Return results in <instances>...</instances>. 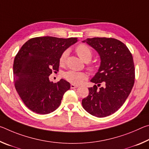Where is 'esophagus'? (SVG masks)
<instances>
[{
  "mask_svg": "<svg viewBox=\"0 0 149 149\" xmlns=\"http://www.w3.org/2000/svg\"><path fill=\"white\" fill-rule=\"evenodd\" d=\"M70 87H71L72 89H74V88H77L78 87H79V85H75V84H72L71 85H70Z\"/></svg>",
  "mask_w": 149,
  "mask_h": 149,
  "instance_id": "esophagus-1",
  "label": "esophagus"
}]
</instances>
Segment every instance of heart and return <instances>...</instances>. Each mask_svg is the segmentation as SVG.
<instances>
[{
  "instance_id": "b5f03b06",
  "label": "heart",
  "mask_w": 149,
  "mask_h": 149,
  "mask_svg": "<svg viewBox=\"0 0 149 149\" xmlns=\"http://www.w3.org/2000/svg\"><path fill=\"white\" fill-rule=\"evenodd\" d=\"M75 52L77 54L78 56L82 60H84L85 62H88L91 61L93 57V52L91 49L86 45L80 44L75 48ZM68 55V51L64 50L60 55L59 58V63L60 65H64L66 60L67 56ZM89 69L91 71H93L95 70V68L92 65H89ZM64 77L69 81L74 83V84H80L82 81L86 79L87 75L84 72H75L70 70L65 73L64 74Z\"/></svg>"
}]
</instances>
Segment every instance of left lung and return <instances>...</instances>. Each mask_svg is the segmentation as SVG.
I'll return each instance as SVG.
<instances>
[{
	"mask_svg": "<svg viewBox=\"0 0 149 149\" xmlns=\"http://www.w3.org/2000/svg\"><path fill=\"white\" fill-rule=\"evenodd\" d=\"M93 47L100 58L99 69L91 81L89 95L82 100L84 109L94 116L114 114L125 102L135 82L132 54L125 44L106 37L89 38L83 41ZM102 83L103 87L98 88Z\"/></svg>",
	"mask_w": 149,
	"mask_h": 149,
	"instance_id": "1",
	"label": "left lung"
}]
</instances>
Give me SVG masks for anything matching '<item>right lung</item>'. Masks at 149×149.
I'll use <instances>...</instances> for the list:
<instances>
[{
	"mask_svg": "<svg viewBox=\"0 0 149 149\" xmlns=\"http://www.w3.org/2000/svg\"><path fill=\"white\" fill-rule=\"evenodd\" d=\"M77 38L39 37L27 41L15 56L13 73L15 88L26 107L37 114L52 112L70 89L63 79L50 81L52 71H58L61 54Z\"/></svg>",
	"mask_w": 149,
	"mask_h": 149,
	"instance_id": "obj_1",
	"label": "right lung"
}]
</instances>
